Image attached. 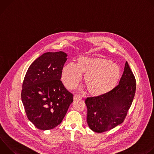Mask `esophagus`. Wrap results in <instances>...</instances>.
I'll return each mask as SVG.
<instances>
[{"label":"esophagus","mask_w":154,"mask_h":154,"mask_svg":"<svg viewBox=\"0 0 154 154\" xmlns=\"http://www.w3.org/2000/svg\"><path fill=\"white\" fill-rule=\"evenodd\" d=\"M82 97V96H80V95H77V94H76V95H74V100H80V99H81Z\"/></svg>","instance_id":"1"}]
</instances>
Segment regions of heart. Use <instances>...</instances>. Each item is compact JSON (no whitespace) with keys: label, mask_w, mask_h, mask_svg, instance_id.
I'll return each instance as SVG.
<instances>
[{"label":"heart","mask_w":154,"mask_h":154,"mask_svg":"<svg viewBox=\"0 0 154 154\" xmlns=\"http://www.w3.org/2000/svg\"><path fill=\"white\" fill-rule=\"evenodd\" d=\"M84 75V83L88 93L94 96L107 94L115 88L120 78L118 66L105 58L80 57L75 66L64 65L61 69V79L69 90L73 89Z\"/></svg>","instance_id":"1"}]
</instances>
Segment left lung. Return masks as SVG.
I'll return each mask as SVG.
<instances>
[{"instance_id": "8db88e82", "label": "left lung", "mask_w": 154, "mask_h": 154, "mask_svg": "<svg viewBox=\"0 0 154 154\" xmlns=\"http://www.w3.org/2000/svg\"><path fill=\"white\" fill-rule=\"evenodd\" d=\"M135 90V78L126 61L118 85L107 94L85 100L89 127L95 132L102 133L123 122Z\"/></svg>"}]
</instances>
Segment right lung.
I'll use <instances>...</instances> for the list:
<instances>
[{"label":"right lung","instance_id":"add662e5","mask_svg":"<svg viewBox=\"0 0 154 154\" xmlns=\"http://www.w3.org/2000/svg\"><path fill=\"white\" fill-rule=\"evenodd\" d=\"M67 56L62 51L43 54L31 64L25 75L22 102L28 119L40 130L58 125L73 102V94L60 80Z\"/></svg>","mask_w":154,"mask_h":154}]
</instances>
